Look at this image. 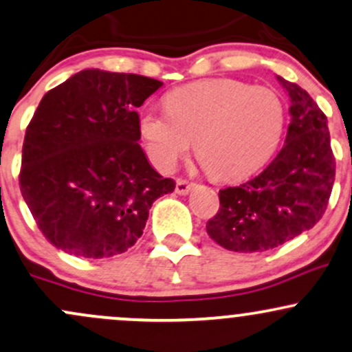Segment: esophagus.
Masks as SVG:
<instances>
[{
	"label": "esophagus",
	"instance_id": "1",
	"mask_svg": "<svg viewBox=\"0 0 352 352\" xmlns=\"http://www.w3.org/2000/svg\"><path fill=\"white\" fill-rule=\"evenodd\" d=\"M192 182H188V180H185V179H177V184H175V192L179 195H187L188 192H190V188H192Z\"/></svg>",
	"mask_w": 352,
	"mask_h": 352
}]
</instances>
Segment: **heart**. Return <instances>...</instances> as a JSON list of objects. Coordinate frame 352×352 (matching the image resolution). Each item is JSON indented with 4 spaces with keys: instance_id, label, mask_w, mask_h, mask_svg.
<instances>
[{
    "instance_id": "b5f03b06",
    "label": "heart",
    "mask_w": 352,
    "mask_h": 352,
    "mask_svg": "<svg viewBox=\"0 0 352 352\" xmlns=\"http://www.w3.org/2000/svg\"><path fill=\"white\" fill-rule=\"evenodd\" d=\"M165 111L140 113L146 153L162 172L175 168L192 142L214 179L241 180L274 155L283 138L285 107L267 87L230 78L202 80L165 96Z\"/></svg>"
}]
</instances>
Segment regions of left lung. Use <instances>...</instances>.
I'll return each mask as SVG.
<instances>
[{
	"instance_id": "obj_1",
	"label": "left lung",
	"mask_w": 352,
	"mask_h": 352,
	"mask_svg": "<svg viewBox=\"0 0 352 352\" xmlns=\"http://www.w3.org/2000/svg\"><path fill=\"white\" fill-rule=\"evenodd\" d=\"M291 98L285 144L258 175L219 190L207 234L234 252H264L312 229L329 204L336 177L327 118L299 85L277 76Z\"/></svg>"
}]
</instances>
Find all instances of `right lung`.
<instances>
[{
    "label": "right lung",
    "instance_id": "1",
    "mask_svg": "<svg viewBox=\"0 0 352 352\" xmlns=\"http://www.w3.org/2000/svg\"><path fill=\"white\" fill-rule=\"evenodd\" d=\"M162 82L83 69L50 90L26 126L19 188L38 229L83 258L118 256L144 234L148 210L175 188L138 145V107Z\"/></svg>",
    "mask_w": 352,
    "mask_h": 352
}]
</instances>
